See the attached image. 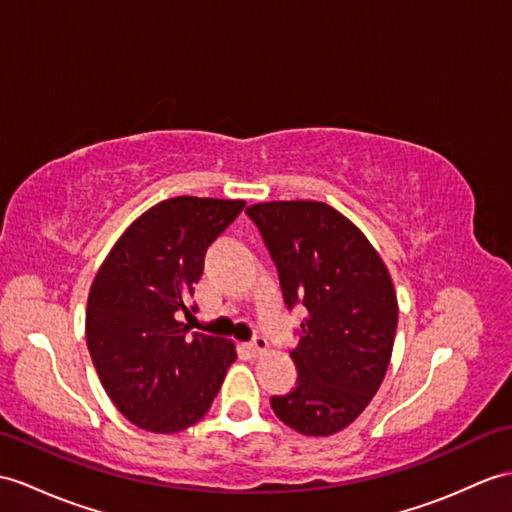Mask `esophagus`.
Segmentation results:
<instances>
[{"mask_svg":"<svg viewBox=\"0 0 512 512\" xmlns=\"http://www.w3.org/2000/svg\"><path fill=\"white\" fill-rule=\"evenodd\" d=\"M247 352L252 358H260L267 354V341L263 339V336H256V339L252 343H247Z\"/></svg>","mask_w":512,"mask_h":512,"instance_id":"esophagus-1","label":"esophagus"}]
</instances>
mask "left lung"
Wrapping results in <instances>:
<instances>
[{"mask_svg": "<svg viewBox=\"0 0 512 512\" xmlns=\"http://www.w3.org/2000/svg\"><path fill=\"white\" fill-rule=\"evenodd\" d=\"M278 267L284 304L308 317L291 352L297 386L273 395L278 419L330 436L363 413L391 363L397 295L384 260L354 223L323 202L249 206Z\"/></svg>", "mask_w": 512, "mask_h": 512, "instance_id": "1", "label": "left lung"}]
</instances>
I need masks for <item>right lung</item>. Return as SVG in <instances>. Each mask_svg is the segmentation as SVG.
<instances>
[{"label":"right lung","mask_w":512,"mask_h":512,"mask_svg":"<svg viewBox=\"0 0 512 512\" xmlns=\"http://www.w3.org/2000/svg\"><path fill=\"white\" fill-rule=\"evenodd\" d=\"M243 199L171 197L130 223L91 284L86 345L99 382L136 428L173 434L202 419L236 360L234 343L178 321L208 245Z\"/></svg>","instance_id":"right-lung-1"}]
</instances>
